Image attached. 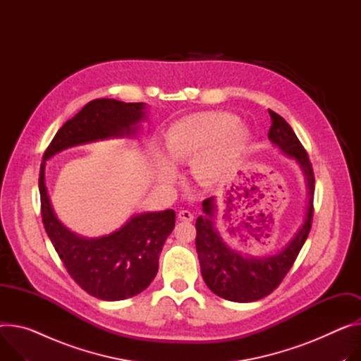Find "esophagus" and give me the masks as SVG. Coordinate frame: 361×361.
Wrapping results in <instances>:
<instances>
[{"mask_svg":"<svg viewBox=\"0 0 361 361\" xmlns=\"http://www.w3.org/2000/svg\"><path fill=\"white\" fill-rule=\"evenodd\" d=\"M178 218H179L180 221H192V219H193V214H192L190 211L182 209V211H179V214H178Z\"/></svg>","mask_w":361,"mask_h":361,"instance_id":"34e87169","label":"esophagus"}]
</instances>
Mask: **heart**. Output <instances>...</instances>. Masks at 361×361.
I'll use <instances>...</instances> for the list:
<instances>
[{
  "label": "heart",
  "mask_w": 361,
  "mask_h": 361,
  "mask_svg": "<svg viewBox=\"0 0 361 361\" xmlns=\"http://www.w3.org/2000/svg\"><path fill=\"white\" fill-rule=\"evenodd\" d=\"M252 134L227 113H198L173 123L164 133V149L174 161L193 160V173L204 182L226 179L250 145ZM157 176L169 182L176 168L161 153H156Z\"/></svg>",
  "instance_id": "1"
}]
</instances>
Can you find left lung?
Here are the masks:
<instances>
[{"instance_id":"left-lung-1","label":"left lung","mask_w":361,"mask_h":361,"mask_svg":"<svg viewBox=\"0 0 361 361\" xmlns=\"http://www.w3.org/2000/svg\"><path fill=\"white\" fill-rule=\"evenodd\" d=\"M271 126L269 140L285 156L293 159L305 179L308 202L302 226L289 243L274 255L256 257L241 255L221 237L216 219V200L211 197L202 202V215L197 219V252L201 273L207 286L219 298L233 302H255L271 293L292 267L307 240L314 215V171L307 152L298 140L292 127L269 109Z\"/></svg>"}]
</instances>
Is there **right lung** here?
<instances>
[{
    "label": "right lung",
    "mask_w": 361,
    "mask_h": 361,
    "mask_svg": "<svg viewBox=\"0 0 361 361\" xmlns=\"http://www.w3.org/2000/svg\"><path fill=\"white\" fill-rule=\"evenodd\" d=\"M147 118L145 102L99 98L88 102L53 137L40 166L39 189L46 233L72 279L102 300H123L154 279L166 238L175 228L173 209L134 214L111 234L88 238L71 231L54 214L46 186V161L61 152L109 138L137 137Z\"/></svg>",
    "instance_id": "obj_1"
}]
</instances>
